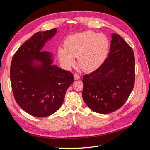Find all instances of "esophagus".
Here are the masks:
<instances>
[{
  "label": "esophagus",
  "mask_w": 150,
  "mask_h": 150,
  "mask_svg": "<svg viewBox=\"0 0 150 150\" xmlns=\"http://www.w3.org/2000/svg\"><path fill=\"white\" fill-rule=\"evenodd\" d=\"M80 78V76L78 74H76V73H74V79L75 80H78Z\"/></svg>",
  "instance_id": "obj_1"
}]
</instances>
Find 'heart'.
Listing matches in <instances>:
<instances>
[{"label":"heart","instance_id":"heart-1","mask_svg":"<svg viewBox=\"0 0 150 150\" xmlns=\"http://www.w3.org/2000/svg\"><path fill=\"white\" fill-rule=\"evenodd\" d=\"M109 50L106 36L91 30L76 33L68 36L64 47L58 49V56L66 67L73 66L75 57H78V64L84 71L96 69L106 59Z\"/></svg>","mask_w":150,"mask_h":150}]
</instances>
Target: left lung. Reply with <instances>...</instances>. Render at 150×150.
Segmentation results:
<instances>
[{
	"label": "left lung",
	"instance_id": "1",
	"mask_svg": "<svg viewBox=\"0 0 150 150\" xmlns=\"http://www.w3.org/2000/svg\"><path fill=\"white\" fill-rule=\"evenodd\" d=\"M111 35L108 57L96 71L83 76V100L100 114H108L123 105L135 81L132 48L118 34Z\"/></svg>",
	"mask_w": 150,
	"mask_h": 150
}]
</instances>
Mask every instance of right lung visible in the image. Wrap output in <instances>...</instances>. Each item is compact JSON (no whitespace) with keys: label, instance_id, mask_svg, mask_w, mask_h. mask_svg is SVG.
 Listing matches in <instances>:
<instances>
[{"label":"right lung","instance_id":"1","mask_svg":"<svg viewBox=\"0 0 150 150\" xmlns=\"http://www.w3.org/2000/svg\"><path fill=\"white\" fill-rule=\"evenodd\" d=\"M56 32L54 28L35 33L17 50L11 62L13 96L22 110L33 116L46 117L57 111L74 82L71 72L52 64L51 52L41 51Z\"/></svg>","mask_w":150,"mask_h":150}]
</instances>
